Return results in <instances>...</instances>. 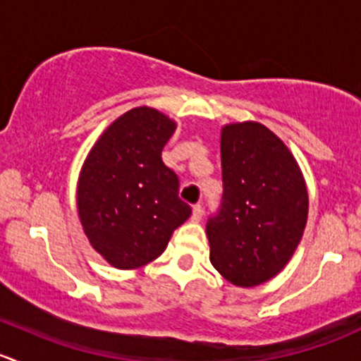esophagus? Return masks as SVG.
Segmentation results:
<instances>
[{
	"instance_id": "obj_1",
	"label": "esophagus",
	"mask_w": 361,
	"mask_h": 361,
	"mask_svg": "<svg viewBox=\"0 0 361 361\" xmlns=\"http://www.w3.org/2000/svg\"><path fill=\"white\" fill-rule=\"evenodd\" d=\"M202 214H204L202 204H195L194 209H192V220L199 221V220H201V218H202Z\"/></svg>"
}]
</instances>
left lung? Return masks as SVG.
Wrapping results in <instances>:
<instances>
[{
	"label": "left lung",
	"instance_id": "8db88e82",
	"mask_svg": "<svg viewBox=\"0 0 361 361\" xmlns=\"http://www.w3.org/2000/svg\"><path fill=\"white\" fill-rule=\"evenodd\" d=\"M224 195L207 218L209 260L238 286L274 278L292 258L307 221V190L293 155L257 122L221 129Z\"/></svg>",
	"mask_w": 361,
	"mask_h": 361
}]
</instances>
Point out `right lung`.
Listing matches in <instances>:
<instances>
[{
  "label": "right lung",
  "mask_w": 361,
  "mask_h": 361,
  "mask_svg": "<svg viewBox=\"0 0 361 361\" xmlns=\"http://www.w3.org/2000/svg\"><path fill=\"white\" fill-rule=\"evenodd\" d=\"M176 123L154 108L123 113L97 140L78 180L80 221L90 245L116 269H136L166 250L192 214L180 180L162 162Z\"/></svg>",
  "instance_id": "obj_1"
}]
</instances>
